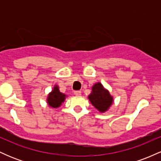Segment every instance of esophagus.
Instances as JSON below:
<instances>
[{
	"instance_id": "esophagus-1",
	"label": "esophagus",
	"mask_w": 161,
	"mask_h": 161,
	"mask_svg": "<svg viewBox=\"0 0 161 161\" xmlns=\"http://www.w3.org/2000/svg\"><path fill=\"white\" fill-rule=\"evenodd\" d=\"M81 93H82V92H81L80 91H75L74 92V94L75 96H80Z\"/></svg>"
}]
</instances>
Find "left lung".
I'll return each mask as SVG.
<instances>
[{
  "instance_id": "left-lung-1",
  "label": "left lung",
  "mask_w": 161,
  "mask_h": 161,
  "mask_svg": "<svg viewBox=\"0 0 161 161\" xmlns=\"http://www.w3.org/2000/svg\"><path fill=\"white\" fill-rule=\"evenodd\" d=\"M88 97L91 104L101 113L108 110L114 101L110 92L101 82L95 83L92 86V92Z\"/></svg>"
}]
</instances>
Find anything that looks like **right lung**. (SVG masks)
Masks as SVG:
<instances>
[{
  "label": "right lung",
  "mask_w": 161,
  "mask_h": 161,
  "mask_svg": "<svg viewBox=\"0 0 161 161\" xmlns=\"http://www.w3.org/2000/svg\"><path fill=\"white\" fill-rule=\"evenodd\" d=\"M67 95L62 93L59 90V87L57 85L53 86V90L48 94L47 97V103L51 108H58L62 105L65 101Z\"/></svg>",
  "instance_id": "add662e5"
}]
</instances>
